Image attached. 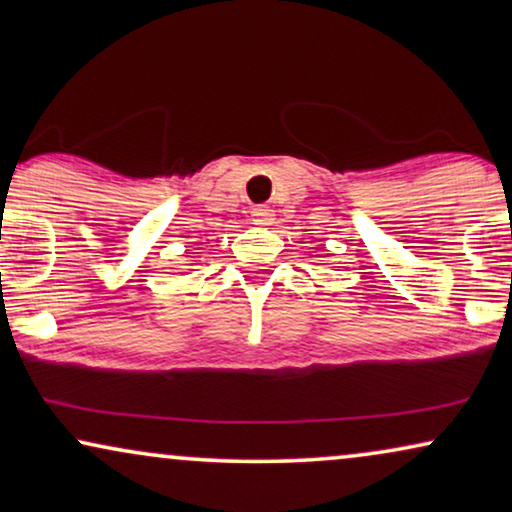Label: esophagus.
<instances>
[{
	"label": "esophagus",
	"mask_w": 512,
	"mask_h": 512,
	"mask_svg": "<svg viewBox=\"0 0 512 512\" xmlns=\"http://www.w3.org/2000/svg\"><path fill=\"white\" fill-rule=\"evenodd\" d=\"M251 221H254L256 226H270V223L275 221V214H272L270 207H256L254 212H251Z\"/></svg>",
	"instance_id": "1"
}]
</instances>
